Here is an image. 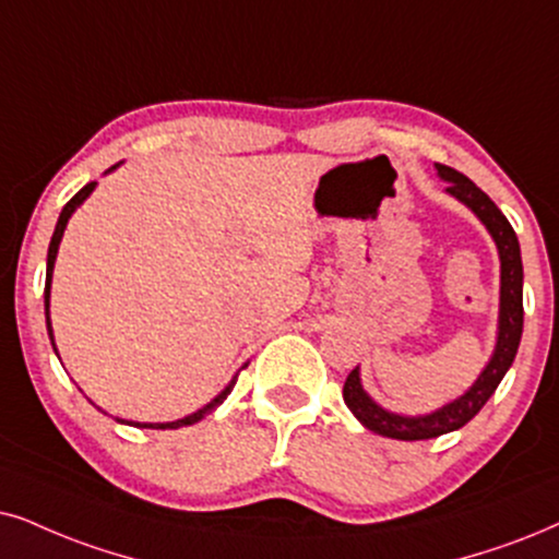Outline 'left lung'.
<instances>
[{
    "mask_svg": "<svg viewBox=\"0 0 559 559\" xmlns=\"http://www.w3.org/2000/svg\"><path fill=\"white\" fill-rule=\"evenodd\" d=\"M438 178L447 180V193L454 195L456 201H462L479 222L485 224V229L490 231L492 242L498 247L500 258V314H498V341L496 350H492L490 361L479 373L475 384L469 386L462 397H456L449 405L433 409L428 415H397L377 405L369 397V392L364 390L361 373L358 366L348 373L343 386V400L358 423L366 426L373 433L397 438V441H426V438H436L451 430H459L462 426L475 418L479 409L485 407V402L492 397V392L498 390V384L503 381L506 371L511 369L515 350H519L521 332H524V265H521V247L519 237L508 218L503 216L496 203L490 201V195L483 193L467 175L456 173L454 167L436 165Z\"/></svg>",
    "mask_w": 559,
    "mask_h": 559,
    "instance_id": "8db88e82",
    "label": "left lung"
}]
</instances>
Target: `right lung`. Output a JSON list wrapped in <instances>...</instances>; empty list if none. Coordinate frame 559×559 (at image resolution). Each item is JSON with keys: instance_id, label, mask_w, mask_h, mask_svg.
<instances>
[{"instance_id": "obj_1", "label": "right lung", "mask_w": 559, "mask_h": 559, "mask_svg": "<svg viewBox=\"0 0 559 559\" xmlns=\"http://www.w3.org/2000/svg\"><path fill=\"white\" fill-rule=\"evenodd\" d=\"M118 165H112L108 173H112V169H116ZM95 186L97 182H87V186H84L80 193H76L72 201L67 203V206L61 209V214H59V222H56V229H53V237H51V245H48V260H46V292H44V299H46V328H48V337H51V343H53V330H51V317H48V304H51V278H53V263H56V255H59V245H61V237H63V229H67V224H69V218H72V214L76 209L82 206L84 201H87V195L92 193V190H95ZM53 350H56V343H53ZM235 384H237V377L229 381L227 386H224L222 392L216 394L214 400L209 402V405H203L201 409H195L193 415H186V418H180V420H173V423H133V420H121V418H116L118 423H126V426H139V428H182V426H193V423H198L201 418H206L209 413H214V409L222 405L224 400H227V394L235 390Z\"/></svg>"}]
</instances>
